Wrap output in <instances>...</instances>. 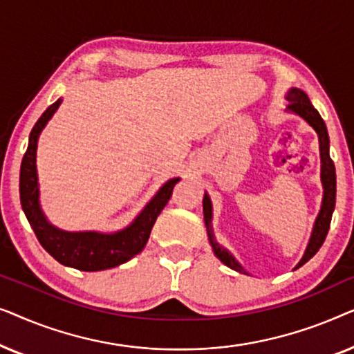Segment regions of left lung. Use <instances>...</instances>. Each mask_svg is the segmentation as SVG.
Instances as JSON below:
<instances>
[{
    "label": "left lung",
    "instance_id": "obj_1",
    "mask_svg": "<svg viewBox=\"0 0 354 354\" xmlns=\"http://www.w3.org/2000/svg\"><path fill=\"white\" fill-rule=\"evenodd\" d=\"M288 100V109L297 113L298 115L306 120V122L311 125V127L316 130L319 135V145H321V161H322V185H324V200H322V207L321 212H319L316 224H314V230L311 235V240H309V245L306 248V253H304L303 259L299 261L297 269L301 268L304 263H308L309 259L313 258L314 254L317 253L319 248H321L324 240L328 234V229H330V221H332V212L333 207H335V198H337V176H335V166H333V161L330 159V154H328V133L327 127L321 114L317 113V109L314 108L309 101L308 95L304 91L298 88H292L287 95ZM203 212H205V222L207 227V236H209V243L214 250V254L219 258L225 266H229L230 269L239 270V272H245L243 268L236 263L234 256H232L229 251L217 243L214 239V234H212L211 229V216H212V207L209 196L205 195V200H203Z\"/></svg>",
    "mask_w": 354,
    "mask_h": 354
}]
</instances>
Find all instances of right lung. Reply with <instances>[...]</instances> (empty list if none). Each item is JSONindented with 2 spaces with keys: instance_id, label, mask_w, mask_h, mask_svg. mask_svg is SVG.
<instances>
[{
  "instance_id": "right-lung-1",
  "label": "right lung",
  "mask_w": 354,
  "mask_h": 354,
  "mask_svg": "<svg viewBox=\"0 0 354 354\" xmlns=\"http://www.w3.org/2000/svg\"><path fill=\"white\" fill-rule=\"evenodd\" d=\"M61 100L53 103L41 118L33 125L28 137L27 151L22 158L21 177H19V193L21 205L26 212L27 221L35 232L38 241L61 264L79 270H103L127 263L135 254L145 248L151 234V229L161 214L164 206L171 200L172 190L178 178H172L164 183L156 196L148 203L135 222L127 229L113 235L96 234V232H64L48 224L38 205V182H37V140L51 115L59 108Z\"/></svg>"
}]
</instances>
